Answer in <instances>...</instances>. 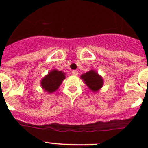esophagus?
Returning <instances> with one entry per match:
<instances>
[{
    "label": "esophagus",
    "instance_id": "1",
    "mask_svg": "<svg viewBox=\"0 0 148 148\" xmlns=\"http://www.w3.org/2000/svg\"><path fill=\"white\" fill-rule=\"evenodd\" d=\"M72 74H73V75H78V73L77 70H73V71H72Z\"/></svg>",
    "mask_w": 148,
    "mask_h": 148
}]
</instances>
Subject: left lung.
Returning <instances> with one entry per match:
<instances>
[{
	"mask_svg": "<svg viewBox=\"0 0 148 148\" xmlns=\"http://www.w3.org/2000/svg\"><path fill=\"white\" fill-rule=\"evenodd\" d=\"M92 92H99L104 85V79L97 71L91 70L84 73L80 77Z\"/></svg>",
	"mask_w": 148,
	"mask_h": 148,
	"instance_id": "obj_1",
	"label": "left lung"
}]
</instances>
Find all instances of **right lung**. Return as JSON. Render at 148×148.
I'll return each instance as SVG.
<instances>
[{
	"mask_svg": "<svg viewBox=\"0 0 148 148\" xmlns=\"http://www.w3.org/2000/svg\"><path fill=\"white\" fill-rule=\"evenodd\" d=\"M65 78L66 76L64 72L54 69L41 79L40 86L45 92L53 93L59 88Z\"/></svg>",
	"mask_w": 148,
	"mask_h": 148,
	"instance_id": "right-lung-1",
	"label": "right lung"
}]
</instances>
